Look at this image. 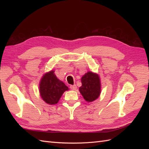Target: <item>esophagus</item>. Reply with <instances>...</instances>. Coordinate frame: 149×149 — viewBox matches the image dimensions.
Masks as SVG:
<instances>
[{
	"label": "esophagus",
	"instance_id": "esophagus-1",
	"mask_svg": "<svg viewBox=\"0 0 149 149\" xmlns=\"http://www.w3.org/2000/svg\"><path fill=\"white\" fill-rule=\"evenodd\" d=\"M70 89L72 90H75L77 89V86L75 84L74 85H70Z\"/></svg>",
	"mask_w": 149,
	"mask_h": 149
}]
</instances>
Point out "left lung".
Listing matches in <instances>:
<instances>
[{
  "label": "left lung",
  "mask_w": 149,
  "mask_h": 149,
  "mask_svg": "<svg viewBox=\"0 0 149 149\" xmlns=\"http://www.w3.org/2000/svg\"><path fill=\"white\" fill-rule=\"evenodd\" d=\"M82 86L79 91L84 99L88 102L95 100L101 93V83L99 75L91 71L86 73L81 77Z\"/></svg>",
  "instance_id": "obj_1"
}]
</instances>
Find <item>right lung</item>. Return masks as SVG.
Wrapping results in <instances>:
<instances>
[{"label": "right lung", "mask_w": 149, "mask_h": 149, "mask_svg": "<svg viewBox=\"0 0 149 149\" xmlns=\"http://www.w3.org/2000/svg\"><path fill=\"white\" fill-rule=\"evenodd\" d=\"M68 88L63 81H60L54 74V70L45 73L39 84L40 95L45 103L49 105L57 104L65 91Z\"/></svg>", "instance_id": "1"}]
</instances>
